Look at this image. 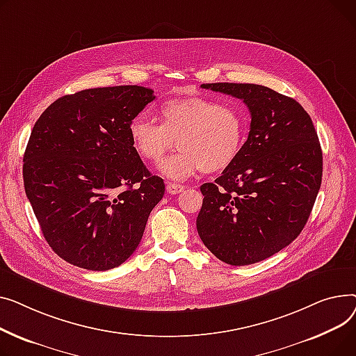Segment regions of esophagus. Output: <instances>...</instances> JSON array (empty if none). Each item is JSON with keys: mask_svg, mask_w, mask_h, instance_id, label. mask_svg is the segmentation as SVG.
<instances>
[{"mask_svg": "<svg viewBox=\"0 0 356 356\" xmlns=\"http://www.w3.org/2000/svg\"><path fill=\"white\" fill-rule=\"evenodd\" d=\"M184 185H179V184H175V182H170L168 185H166V193L171 194V195H175V194H179L184 191Z\"/></svg>", "mask_w": 356, "mask_h": 356, "instance_id": "obj_1", "label": "esophagus"}]
</instances>
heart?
Returning a JSON list of instances; mask_svg holds the SVG:
<instances>
[{
  "instance_id": "1",
  "label": "heart",
  "mask_w": 356,
  "mask_h": 356,
  "mask_svg": "<svg viewBox=\"0 0 356 356\" xmlns=\"http://www.w3.org/2000/svg\"><path fill=\"white\" fill-rule=\"evenodd\" d=\"M161 124L143 115L129 123L135 152L171 179H185L197 171L220 172L232 165L244 146L247 122L240 109L202 96L174 97L161 104Z\"/></svg>"
}]
</instances>
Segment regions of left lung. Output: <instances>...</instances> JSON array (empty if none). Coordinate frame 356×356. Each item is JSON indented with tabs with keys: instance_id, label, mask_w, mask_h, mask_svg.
Here are the masks:
<instances>
[{
	"instance_id": "8db88e82",
	"label": "left lung",
	"mask_w": 356,
	"mask_h": 356,
	"mask_svg": "<svg viewBox=\"0 0 356 356\" xmlns=\"http://www.w3.org/2000/svg\"><path fill=\"white\" fill-rule=\"evenodd\" d=\"M201 88L241 99L252 123L238 158L200 188L198 234L221 261L253 264L279 253L307 222L322 184L319 138L300 103L266 86Z\"/></svg>"
}]
</instances>
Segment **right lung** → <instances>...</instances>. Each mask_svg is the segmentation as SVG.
<instances>
[{"label": "right lung", "mask_w": 356, "mask_h": 356, "mask_svg": "<svg viewBox=\"0 0 356 356\" xmlns=\"http://www.w3.org/2000/svg\"><path fill=\"white\" fill-rule=\"evenodd\" d=\"M155 99L142 86L86 89L41 113L23 158L41 233L67 263L95 271L127 261L165 193L135 152L129 123Z\"/></svg>", "instance_id": "1"}]
</instances>
